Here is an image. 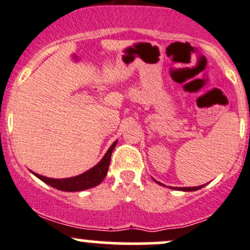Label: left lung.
<instances>
[{
  "mask_svg": "<svg viewBox=\"0 0 250 250\" xmlns=\"http://www.w3.org/2000/svg\"><path fill=\"white\" fill-rule=\"evenodd\" d=\"M157 182V181H156ZM158 184H161V186H163L162 183H159V182H157ZM204 186H200V187H191V188H177L178 190H182V191H196V190L201 189V188H203ZM173 189H176V188H173Z\"/></svg>",
  "mask_w": 250,
  "mask_h": 250,
  "instance_id": "1",
  "label": "left lung"
}]
</instances>
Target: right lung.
I'll list each match as a JSON object with an SVG mask.
<instances>
[{
  "mask_svg": "<svg viewBox=\"0 0 250 250\" xmlns=\"http://www.w3.org/2000/svg\"><path fill=\"white\" fill-rule=\"evenodd\" d=\"M117 145V140L111 145L108 148L107 152L105 153L104 158L98 163L95 167L86 171V172L81 173L79 176L71 178H63V179H57V178H48L44 176H40L38 173L33 172L38 178H40L42 182H44L48 186L55 188L58 190H62V191H83V190L89 189V188L97 187L103 182L105 176L107 175L108 165H110L111 155L112 151L114 150Z\"/></svg>",
  "mask_w": 250,
  "mask_h": 250,
  "instance_id": "right-lung-1",
  "label": "right lung"
}]
</instances>
